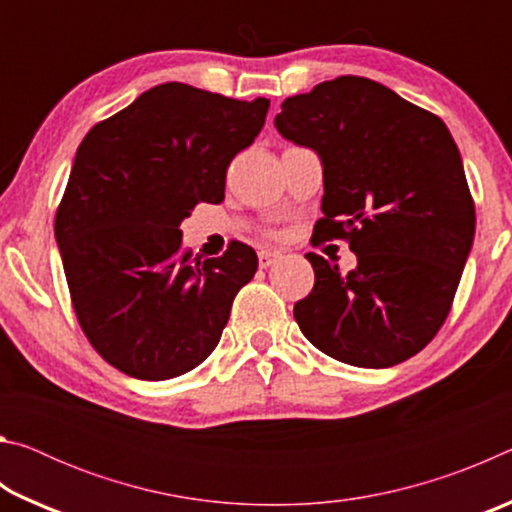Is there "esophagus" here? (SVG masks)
<instances>
[{
	"label": "esophagus",
	"mask_w": 512,
	"mask_h": 512,
	"mask_svg": "<svg viewBox=\"0 0 512 512\" xmlns=\"http://www.w3.org/2000/svg\"><path fill=\"white\" fill-rule=\"evenodd\" d=\"M277 257H280V253H277V250H259V255H257L259 268H268V266L275 262Z\"/></svg>",
	"instance_id": "34e87169"
}]
</instances>
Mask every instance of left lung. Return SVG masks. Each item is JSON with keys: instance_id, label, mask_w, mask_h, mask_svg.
<instances>
[{"instance_id": "obj_1", "label": "left lung", "mask_w": 512, "mask_h": 512, "mask_svg": "<svg viewBox=\"0 0 512 512\" xmlns=\"http://www.w3.org/2000/svg\"><path fill=\"white\" fill-rule=\"evenodd\" d=\"M275 128L323 162L314 235L348 239L357 268L307 253L314 289L293 307L311 345L359 368L418 354L452 309L474 241V201L445 121L363 76L284 99Z\"/></svg>"}]
</instances>
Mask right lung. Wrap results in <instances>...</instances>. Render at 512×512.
I'll return each instance as SVG.
<instances>
[{"instance_id": "right-lung-1", "label": "right lung", "mask_w": 512, "mask_h": 512, "mask_svg": "<svg viewBox=\"0 0 512 512\" xmlns=\"http://www.w3.org/2000/svg\"><path fill=\"white\" fill-rule=\"evenodd\" d=\"M268 106L162 83L83 137L54 232L76 318L110 366L162 381L216 348L257 255L232 241L221 257L192 259L180 223L196 203L223 201L228 164Z\"/></svg>"}]
</instances>
